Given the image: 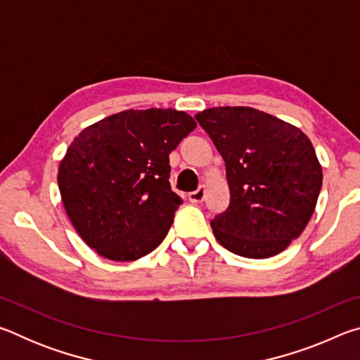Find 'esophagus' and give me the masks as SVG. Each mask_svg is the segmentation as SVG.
Segmentation results:
<instances>
[{"instance_id": "1", "label": "esophagus", "mask_w": 360, "mask_h": 360, "mask_svg": "<svg viewBox=\"0 0 360 360\" xmlns=\"http://www.w3.org/2000/svg\"><path fill=\"white\" fill-rule=\"evenodd\" d=\"M205 193H206V187L200 186L197 191L188 193V200H191L192 203H202L205 200Z\"/></svg>"}]
</instances>
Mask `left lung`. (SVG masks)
<instances>
[{
	"label": "left lung",
	"mask_w": 360,
	"mask_h": 360,
	"mask_svg": "<svg viewBox=\"0 0 360 360\" xmlns=\"http://www.w3.org/2000/svg\"><path fill=\"white\" fill-rule=\"evenodd\" d=\"M225 162L230 205L211 221L230 252L268 259L300 236L322 186L311 141L297 127L248 106L195 115Z\"/></svg>",
	"instance_id": "8db88e82"
}]
</instances>
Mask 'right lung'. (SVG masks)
Returning <instances> with one entry per match:
<instances>
[{"mask_svg":"<svg viewBox=\"0 0 360 360\" xmlns=\"http://www.w3.org/2000/svg\"><path fill=\"white\" fill-rule=\"evenodd\" d=\"M197 124L176 109H127L84 129L58 167L72 227L101 257L141 259L165 240L182 200L169 152Z\"/></svg>","mask_w":360,"mask_h":360,"instance_id":"obj_1","label":"right lung"}]
</instances>
